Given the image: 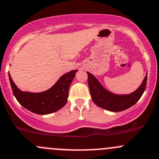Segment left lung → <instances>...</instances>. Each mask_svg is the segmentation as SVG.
<instances>
[{
    "label": "left lung",
    "mask_w": 159,
    "mask_h": 159,
    "mask_svg": "<svg viewBox=\"0 0 159 159\" xmlns=\"http://www.w3.org/2000/svg\"><path fill=\"white\" fill-rule=\"evenodd\" d=\"M88 73V81L90 93L93 103L103 109L113 112L122 111L134 105L146 90L147 75L145 77L141 86L133 93L127 95H116L105 90L96 78L91 73Z\"/></svg>",
    "instance_id": "8db88e82"
}]
</instances>
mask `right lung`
<instances>
[{"label":"right lung","instance_id":"obj_1","mask_svg":"<svg viewBox=\"0 0 159 159\" xmlns=\"http://www.w3.org/2000/svg\"><path fill=\"white\" fill-rule=\"evenodd\" d=\"M76 72L74 70L63 75L54 86L42 93L23 92L15 85L10 74L9 79L13 95L23 107L36 114L45 115L57 111L66 104L70 85Z\"/></svg>","mask_w":159,"mask_h":159}]
</instances>
